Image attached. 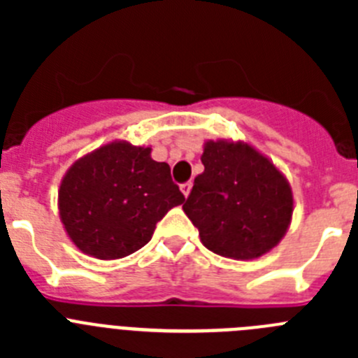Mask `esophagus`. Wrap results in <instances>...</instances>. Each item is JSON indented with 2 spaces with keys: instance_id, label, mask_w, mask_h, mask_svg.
<instances>
[{
  "instance_id": "esophagus-1",
  "label": "esophagus",
  "mask_w": 358,
  "mask_h": 358,
  "mask_svg": "<svg viewBox=\"0 0 358 358\" xmlns=\"http://www.w3.org/2000/svg\"><path fill=\"white\" fill-rule=\"evenodd\" d=\"M192 181H188V182H185V185H181V192H182V195H185V197H188L189 195V192H192Z\"/></svg>"
}]
</instances>
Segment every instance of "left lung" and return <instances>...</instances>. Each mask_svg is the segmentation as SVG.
I'll return each instance as SVG.
<instances>
[{"mask_svg": "<svg viewBox=\"0 0 358 358\" xmlns=\"http://www.w3.org/2000/svg\"><path fill=\"white\" fill-rule=\"evenodd\" d=\"M185 213L204 248L231 260H256L287 235L294 213L290 182L273 161L242 140H208Z\"/></svg>", "mask_w": 358, "mask_h": 358, "instance_id": "1", "label": "left lung"}]
</instances>
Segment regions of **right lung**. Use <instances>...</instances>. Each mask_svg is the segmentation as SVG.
<instances>
[{
    "mask_svg": "<svg viewBox=\"0 0 358 358\" xmlns=\"http://www.w3.org/2000/svg\"><path fill=\"white\" fill-rule=\"evenodd\" d=\"M152 147L115 140L78 157L59 186V217L75 248L98 260H118L141 249L156 224L185 202L170 166Z\"/></svg>",
    "mask_w": 358,
    "mask_h": 358,
    "instance_id": "right-lung-1",
    "label": "right lung"
}]
</instances>
